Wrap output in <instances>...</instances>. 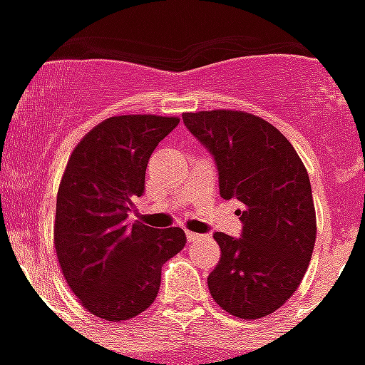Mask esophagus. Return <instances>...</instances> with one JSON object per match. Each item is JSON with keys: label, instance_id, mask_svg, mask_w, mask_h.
I'll return each mask as SVG.
<instances>
[{"label": "esophagus", "instance_id": "34e87169", "mask_svg": "<svg viewBox=\"0 0 365 365\" xmlns=\"http://www.w3.org/2000/svg\"><path fill=\"white\" fill-rule=\"evenodd\" d=\"M199 239H202V237H200V235L191 233V231H187V240H189V242H195V240H199Z\"/></svg>", "mask_w": 365, "mask_h": 365}]
</instances>
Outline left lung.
<instances>
[{"label": "left lung", "instance_id": "left-lung-1", "mask_svg": "<svg viewBox=\"0 0 365 365\" xmlns=\"http://www.w3.org/2000/svg\"><path fill=\"white\" fill-rule=\"evenodd\" d=\"M214 157L223 199H237L240 239L214 233L222 259L208 288L223 311L254 320L294 295L317 240L311 180L294 145L271 123L244 111L183 113Z\"/></svg>", "mask_w": 365, "mask_h": 365}]
</instances>
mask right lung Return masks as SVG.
Wrapping results in <instances>:
<instances>
[{
	"instance_id": "obj_1",
	"label": "right lung",
	"mask_w": 365,
	"mask_h": 365,
	"mask_svg": "<svg viewBox=\"0 0 365 365\" xmlns=\"http://www.w3.org/2000/svg\"><path fill=\"white\" fill-rule=\"evenodd\" d=\"M178 117L119 115L77 143L56 197L54 248L70 289L91 314L123 322L157 297L160 269L185 246L180 227L128 222L145 191L149 157Z\"/></svg>"
}]
</instances>
